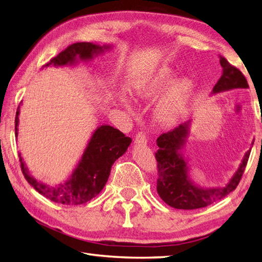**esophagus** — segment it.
Listing matches in <instances>:
<instances>
[{
	"label": "esophagus",
	"mask_w": 262,
	"mask_h": 262,
	"mask_svg": "<svg viewBox=\"0 0 262 262\" xmlns=\"http://www.w3.org/2000/svg\"><path fill=\"white\" fill-rule=\"evenodd\" d=\"M135 143L138 144V145H146L147 140H146V135L145 133L140 132L135 137Z\"/></svg>",
	"instance_id": "obj_1"
}]
</instances>
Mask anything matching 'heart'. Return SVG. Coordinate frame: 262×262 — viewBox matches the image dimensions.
<instances>
[{
  "instance_id": "1",
  "label": "heart",
  "mask_w": 262,
  "mask_h": 262,
  "mask_svg": "<svg viewBox=\"0 0 262 262\" xmlns=\"http://www.w3.org/2000/svg\"><path fill=\"white\" fill-rule=\"evenodd\" d=\"M176 75L174 69L163 65L141 77L133 88L135 96L141 99H153L166 89L155 107L158 120L165 125L173 124L183 115L193 90L190 79L180 77L173 81ZM120 101L127 109H130L127 99L121 98Z\"/></svg>"
}]
</instances>
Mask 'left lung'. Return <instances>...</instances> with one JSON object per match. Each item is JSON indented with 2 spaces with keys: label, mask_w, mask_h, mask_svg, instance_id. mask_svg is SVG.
I'll list each match as a JSON object with an SVG mask.
<instances>
[{
  "label": "left lung",
  "mask_w": 262,
  "mask_h": 262,
  "mask_svg": "<svg viewBox=\"0 0 262 262\" xmlns=\"http://www.w3.org/2000/svg\"><path fill=\"white\" fill-rule=\"evenodd\" d=\"M220 63L223 72L215 84L211 94H217L233 89L249 88L246 77L224 57ZM191 120L183 122L173 130L164 133L157 140L159 147L155 153L158 161L157 190L165 204L177 209H197L206 207L232 192L241 180L248 163L251 147L244 157L231 179L224 186L202 187L194 183L189 176L188 159L185 157V147L190 135ZM253 145V143H252Z\"/></svg>",
  "instance_id": "left-lung-1"
}]
</instances>
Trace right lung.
<instances>
[{"instance_id": "1", "label": "right lung", "mask_w": 262, "mask_h": 262, "mask_svg": "<svg viewBox=\"0 0 262 262\" xmlns=\"http://www.w3.org/2000/svg\"><path fill=\"white\" fill-rule=\"evenodd\" d=\"M111 48V45L100 46L92 42H76L59 53L45 65V68L51 65L55 68L74 66L79 63V60L89 62L98 55L110 51ZM19 115L20 105L16 110L14 120L15 137H18L19 132ZM130 143V137L125 136L113 126L101 125L97 127L74 170L68 179L58 185H47L36 179L27 168L21 153H19V160L26 180L36 189V191L57 204L81 205L88 203L101 192L108 181L111 166L116 160L126 153Z\"/></svg>"}]
</instances>
